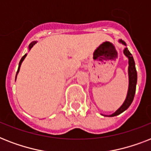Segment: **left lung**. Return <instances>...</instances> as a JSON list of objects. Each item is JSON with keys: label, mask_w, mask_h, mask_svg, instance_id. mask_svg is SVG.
Wrapping results in <instances>:
<instances>
[{"label": "left lung", "mask_w": 151, "mask_h": 151, "mask_svg": "<svg viewBox=\"0 0 151 151\" xmlns=\"http://www.w3.org/2000/svg\"><path fill=\"white\" fill-rule=\"evenodd\" d=\"M121 44L124 45L126 46V43L124 42L123 40L120 39L118 41ZM123 53L125 56L129 59V68H128V73H129V88H128V92H127L126 98L124 99V103H122V105L117 109L114 113H113L112 114L110 115H104L103 116H106V117H114L117 115H119L126 110L129 107V106L131 105L132 101H133L134 96H135V93H136V83H137V72L136 70V64L135 61L132 54L129 51L128 48H124L123 50Z\"/></svg>", "instance_id": "1"}]
</instances>
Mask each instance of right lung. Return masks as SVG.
<instances>
[{
    "instance_id": "1",
    "label": "right lung",
    "mask_w": 151,
    "mask_h": 151,
    "mask_svg": "<svg viewBox=\"0 0 151 151\" xmlns=\"http://www.w3.org/2000/svg\"><path fill=\"white\" fill-rule=\"evenodd\" d=\"M37 41H33V42H31V43L29 44V47H28V49H29V51L30 50V49H31L32 48H33V46H34V45H35V44L37 43ZM27 53H26V54H25L24 55H23V56L22 57V59H20L19 63V67H18V70H17V72H16V75H15V81H16V78H17L18 73H19V72L20 66H21V65H22V62H23V60H24V59H25V58L27 57Z\"/></svg>"
}]
</instances>
